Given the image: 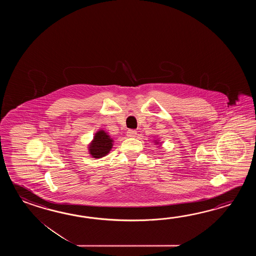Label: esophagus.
Returning <instances> with one entry per match:
<instances>
[{
  "label": "esophagus",
  "instance_id": "esophagus-1",
  "mask_svg": "<svg viewBox=\"0 0 256 256\" xmlns=\"http://www.w3.org/2000/svg\"><path fill=\"white\" fill-rule=\"evenodd\" d=\"M136 134H137V132L136 130H128L127 132L128 137H136Z\"/></svg>",
  "mask_w": 256,
  "mask_h": 256
}]
</instances>
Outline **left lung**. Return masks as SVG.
Instances as JSON below:
<instances>
[{"label":"left lung","instance_id":"8db88e82","mask_svg":"<svg viewBox=\"0 0 256 256\" xmlns=\"http://www.w3.org/2000/svg\"><path fill=\"white\" fill-rule=\"evenodd\" d=\"M156 144H158V142H156Z\"/></svg>","mask_w":256,"mask_h":256}]
</instances>
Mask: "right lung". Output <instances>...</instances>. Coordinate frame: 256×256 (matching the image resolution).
Returning <instances> with one entry per match:
<instances>
[{"instance_id": "1", "label": "right lung", "mask_w": 256, "mask_h": 256, "mask_svg": "<svg viewBox=\"0 0 256 256\" xmlns=\"http://www.w3.org/2000/svg\"><path fill=\"white\" fill-rule=\"evenodd\" d=\"M114 140L105 130H100L95 134L93 140L88 146V152L94 158H102L109 154L112 148Z\"/></svg>"}]
</instances>
